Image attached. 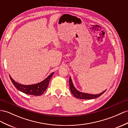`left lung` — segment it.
<instances>
[{"mask_svg":"<svg viewBox=\"0 0 128 128\" xmlns=\"http://www.w3.org/2000/svg\"><path fill=\"white\" fill-rule=\"evenodd\" d=\"M69 85H70V89L71 91V93L73 95L77 98L79 99H83V100H91V99H94L100 96L106 90L103 91L102 92H101L99 94H86V93H83L81 92L80 91H78L75 87L74 86L72 81L71 78V77H70L69 78Z\"/></svg>","mask_w":128,"mask_h":128,"instance_id":"8db88e82","label":"left lung"}]
</instances>
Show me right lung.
I'll return each mask as SVG.
<instances>
[{
	"label": "right lung",
	"instance_id": "obj_1",
	"mask_svg": "<svg viewBox=\"0 0 128 128\" xmlns=\"http://www.w3.org/2000/svg\"><path fill=\"white\" fill-rule=\"evenodd\" d=\"M54 74V72L51 74L47 78H46L41 82L33 85H22L19 84L15 82L10 76V77L13 84L18 90L22 91V92L24 94H30V95L40 96L46 90L49 82H50V80Z\"/></svg>",
	"mask_w": 128,
	"mask_h": 128
}]
</instances>
